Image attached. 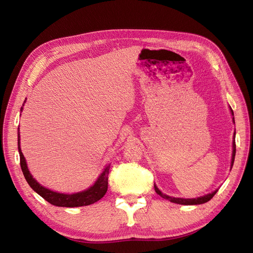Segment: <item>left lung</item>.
Instances as JSON below:
<instances>
[{
	"label": "left lung",
	"mask_w": 253,
	"mask_h": 253,
	"mask_svg": "<svg viewBox=\"0 0 253 253\" xmlns=\"http://www.w3.org/2000/svg\"><path fill=\"white\" fill-rule=\"evenodd\" d=\"M232 112V111H231ZM232 115H233V112H232ZM234 120V118H233ZM235 135V134H234ZM234 157H235V140H233V152H232V162H231V166H233V163H234ZM154 188H155V191L156 193L159 194L160 196H162L163 198H166V200L170 201L172 203H175V204H179V205H201V204H205L207 202H209L211 198L215 195V193L217 192L216 191H214V192L210 193V194H207L205 196H202V197H198V198H176V197H171V196H168L164 193H162L159 191V189L154 185Z\"/></svg>",
	"instance_id": "8db88e82"
}]
</instances>
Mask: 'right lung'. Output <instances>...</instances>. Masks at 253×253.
Returning <instances> with one entry per match:
<instances>
[{"label":"right lung","instance_id":"add662e5","mask_svg":"<svg viewBox=\"0 0 253 253\" xmlns=\"http://www.w3.org/2000/svg\"><path fill=\"white\" fill-rule=\"evenodd\" d=\"M18 148L20 153V165L23 174L28 185L32 187V189L36 192L42 196L45 201H47L49 204L58 207H68V208H74V207H82L87 206L90 204H94L104 196V194L108 191V179H109V173H110V165L105 168L104 171L99 176L97 181L91 186L89 189L82 191L79 193L75 194H63V193H57L50 191L46 188L42 187L39 182H37L36 179L33 178L32 174L29 173L27 169V165L25 162V158L22 154V151L20 148V132L18 131Z\"/></svg>","mask_w":253,"mask_h":253}]
</instances>
